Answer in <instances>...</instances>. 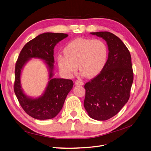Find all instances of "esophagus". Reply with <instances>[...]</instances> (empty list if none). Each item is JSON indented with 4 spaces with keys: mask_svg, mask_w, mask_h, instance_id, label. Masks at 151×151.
<instances>
[{
    "mask_svg": "<svg viewBox=\"0 0 151 151\" xmlns=\"http://www.w3.org/2000/svg\"><path fill=\"white\" fill-rule=\"evenodd\" d=\"M75 84H76V85H81V86H82V85L84 84V83H83V82H82L81 81L76 80V81H75Z\"/></svg>",
    "mask_w": 151,
    "mask_h": 151,
    "instance_id": "obj_1",
    "label": "esophagus"
}]
</instances>
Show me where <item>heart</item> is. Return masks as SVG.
Listing matches in <instances>:
<instances>
[{
  "label": "heart",
  "instance_id": "heart-1",
  "mask_svg": "<svg viewBox=\"0 0 151 151\" xmlns=\"http://www.w3.org/2000/svg\"><path fill=\"white\" fill-rule=\"evenodd\" d=\"M63 55L58 54L57 61L59 68L66 76L77 70L82 76L93 78L98 76L106 64L108 47L101 39L76 38L68 42L63 48Z\"/></svg>",
  "mask_w": 151,
  "mask_h": 151
}]
</instances>
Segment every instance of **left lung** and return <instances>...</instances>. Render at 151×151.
<instances>
[{
    "mask_svg": "<svg viewBox=\"0 0 151 151\" xmlns=\"http://www.w3.org/2000/svg\"><path fill=\"white\" fill-rule=\"evenodd\" d=\"M106 41L108 58L100 74L84 85V106L89 116L106 120L116 115L130 98L134 81L131 55L122 41L108 31L91 33Z\"/></svg>",
    "mask_w": 151,
    "mask_h": 151,
    "instance_id": "8db88e82",
    "label": "left lung"
}]
</instances>
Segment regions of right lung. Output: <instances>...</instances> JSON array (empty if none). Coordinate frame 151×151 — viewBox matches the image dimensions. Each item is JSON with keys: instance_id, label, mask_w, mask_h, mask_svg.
<instances>
[{"instance_id": "right-lung-1", "label": "right lung", "mask_w": 151, "mask_h": 151, "mask_svg": "<svg viewBox=\"0 0 151 151\" xmlns=\"http://www.w3.org/2000/svg\"><path fill=\"white\" fill-rule=\"evenodd\" d=\"M67 36L68 35L65 33L41 34L24 45L17 58L14 90L24 111L35 119L47 120L56 116L62 109L67 96L74 85L70 79H52L54 47ZM31 58L43 59L46 61L50 69V81L46 90L42 97L36 99L27 97L22 92L20 83L22 68Z\"/></svg>"}]
</instances>
